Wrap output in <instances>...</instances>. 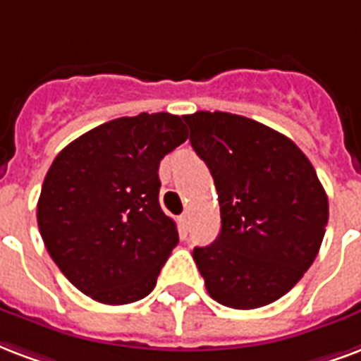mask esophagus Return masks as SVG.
Here are the masks:
<instances>
[{
  "label": "esophagus",
  "mask_w": 361,
  "mask_h": 361,
  "mask_svg": "<svg viewBox=\"0 0 361 361\" xmlns=\"http://www.w3.org/2000/svg\"><path fill=\"white\" fill-rule=\"evenodd\" d=\"M180 224L183 227V231L189 229V224H191V216H189V212H183L180 216Z\"/></svg>",
  "instance_id": "obj_1"
}]
</instances>
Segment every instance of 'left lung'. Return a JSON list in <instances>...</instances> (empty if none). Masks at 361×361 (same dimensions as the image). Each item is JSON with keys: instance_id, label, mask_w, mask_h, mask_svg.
<instances>
[{"instance_id": "1", "label": "left lung", "mask_w": 361, "mask_h": 361, "mask_svg": "<svg viewBox=\"0 0 361 361\" xmlns=\"http://www.w3.org/2000/svg\"><path fill=\"white\" fill-rule=\"evenodd\" d=\"M189 140L217 189L221 231L192 259L212 299L259 309L309 271L329 204L314 166L290 137L242 115H183Z\"/></svg>"}]
</instances>
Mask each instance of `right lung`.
Masks as SVG:
<instances>
[{
	"instance_id": "obj_1",
	"label": "right lung",
	"mask_w": 361,
	"mask_h": 361,
	"mask_svg": "<svg viewBox=\"0 0 361 361\" xmlns=\"http://www.w3.org/2000/svg\"><path fill=\"white\" fill-rule=\"evenodd\" d=\"M187 140L183 117L140 114L96 126L52 161L37 225L66 279L104 305L149 295L180 242L159 204V164Z\"/></svg>"
}]
</instances>
